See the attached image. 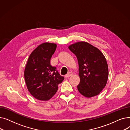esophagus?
Listing matches in <instances>:
<instances>
[{"label": "esophagus", "instance_id": "1", "mask_svg": "<svg viewBox=\"0 0 130 130\" xmlns=\"http://www.w3.org/2000/svg\"><path fill=\"white\" fill-rule=\"evenodd\" d=\"M72 75H73V73H72V72H69V73H68L67 74H66V75H65V77L66 78H67V77H69L71 76Z\"/></svg>", "mask_w": 130, "mask_h": 130}]
</instances>
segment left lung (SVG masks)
<instances>
[{
  "instance_id": "8db88e82",
  "label": "left lung",
  "mask_w": 130,
  "mask_h": 130,
  "mask_svg": "<svg viewBox=\"0 0 130 130\" xmlns=\"http://www.w3.org/2000/svg\"><path fill=\"white\" fill-rule=\"evenodd\" d=\"M69 50L75 55L79 66V92L86 98L99 95L106 86L108 69L104 55L90 44L80 42L72 44Z\"/></svg>"
}]
</instances>
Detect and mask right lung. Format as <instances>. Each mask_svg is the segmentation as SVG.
Wrapping results in <instances>:
<instances>
[{
    "mask_svg": "<svg viewBox=\"0 0 130 130\" xmlns=\"http://www.w3.org/2000/svg\"><path fill=\"white\" fill-rule=\"evenodd\" d=\"M56 47L54 43L40 44L31 53L26 65L24 77L27 87L38 100L51 99L56 93L58 85L64 79L56 67L51 65V58Z\"/></svg>",
    "mask_w": 130,
    "mask_h": 130,
    "instance_id": "right-lung-1",
    "label": "right lung"
}]
</instances>
